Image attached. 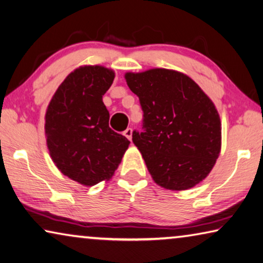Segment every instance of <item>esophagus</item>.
Wrapping results in <instances>:
<instances>
[{
	"instance_id": "1",
	"label": "esophagus",
	"mask_w": 263,
	"mask_h": 263,
	"mask_svg": "<svg viewBox=\"0 0 263 263\" xmlns=\"http://www.w3.org/2000/svg\"><path fill=\"white\" fill-rule=\"evenodd\" d=\"M132 132H133L132 128L128 127V128H126V130L124 131V136L126 137V138H127L128 140H131V139H132Z\"/></svg>"
}]
</instances>
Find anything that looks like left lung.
<instances>
[{
  "instance_id": "1",
  "label": "left lung",
  "mask_w": 263,
  "mask_h": 263,
  "mask_svg": "<svg viewBox=\"0 0 263 263\" xmlns=\"http://www.w3.org/2000/svg\"><path fill=\"white\" fill-rule=\"evenodd\" d=\"M144 111L133 144L156 184L185 191L205 179L221 151V122L214 103L187 74L170 69L126 72Z\"/></svg>"
}]
</instances>
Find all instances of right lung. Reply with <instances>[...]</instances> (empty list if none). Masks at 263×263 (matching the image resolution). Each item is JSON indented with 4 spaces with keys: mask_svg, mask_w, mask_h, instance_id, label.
Wrapping results in <instances>:
<instances>
[{
    "mask_svg": "<svg viewBox=\"0 0 263 263\" xmlns=\"http://www.w3.org/2000/svg\"><path fill=\"white\" fill-rule=\"evenodd\" d=\"M115 71L83 65L58 86L45 112L49 154L57 168L72 180L93 186L110 180L130 141L112 131L103 96Z\"/></svg>",
    "mask_w": 263,
    "mask_h": 263,
    "instance_id": "add662e5",
    "label": "right lung"
}]
</instances>
